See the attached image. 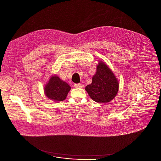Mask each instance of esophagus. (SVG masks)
I'll return each instance as SVG.
<instances>
[{
	"label": "esophagus",
	"instance_id": "obj_1",
	"mask_svg": "<svg viewBox=\"0 0 161 161\" xmlns=\"http://www.w3.org/2000/svg\"><path fill=\"white\" fill-rule=\"evenodd\" d=\"M74 87L75 88H81L82 87V86L81 84H74Z\"/></svg>",
	"mask_w": 161,
	"mask_h": 161
}]
</instances>
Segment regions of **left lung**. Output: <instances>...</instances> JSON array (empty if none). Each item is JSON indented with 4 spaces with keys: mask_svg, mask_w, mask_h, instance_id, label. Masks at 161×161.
<instances>
[{
    "mask_svg": "<svg viewBox=\"0 0 161 161\" xmlns=\"http://www.w3.org/2000/svg\"><path fill=\"white\" fill-rule=\"evenodd\" d=\"M119 83L111 69L103 62H99L92 83L86 87L90 97L98 103L110 102L116 97Z\"/></svg>",
    "mask_w": 161,
    "mask_h": 161,
    "instance_id": "left-lung-1",
    "label": "left lung"
}]
</instances>
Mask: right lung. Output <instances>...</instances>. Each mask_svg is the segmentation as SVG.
Segmentation results:
<instances>
[{"label":"right lung","instance_id":"1","mask_svg":"<svg viewBox=\"0 0 161 161\" xmlns=\"http://www.w3.org/2000/svg\"><path fill=\"white\" fill-rule=\"evenodd\" d=\"M70 90L71 87L58 76L50 78L44 89L45 95L55 101H63Z\"/></svg>","mask_w":161,"mask_h":161}]
</instances>
